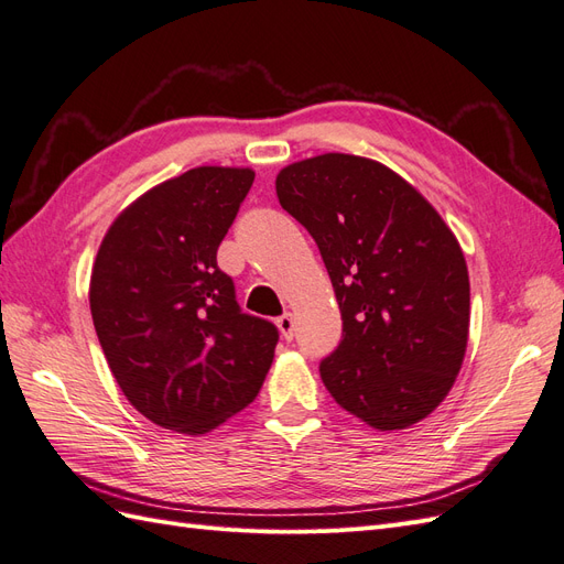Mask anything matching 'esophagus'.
I'll return each mask as SVG.
<instances>
[{"label":"esophagus","mask_w":564,"mask_h":564,"mask_svg":"<svg viewBox=\"0 0 564 564\" xmlns=\"http://www.w3.org/2000/svg\"><path fill=\"white\" fill-rule=\"evenodd\" d=\"M278 329H280V334H282V338H286V340H292L294 338V317L292 315H282V317H278Z\"/></svg>","instance_id":"34e87169"}]
</instances>
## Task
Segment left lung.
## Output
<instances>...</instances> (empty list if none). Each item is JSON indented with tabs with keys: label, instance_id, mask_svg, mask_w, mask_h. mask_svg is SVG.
<instances>
[{
	"label": "left lung",
	"instance_id": "left-lung-1",
	"mask_svg": "<svg viewBox=\"0 0 564 564\" xmlns=\"http://www.w3.org/2000/svg\"><path fill=\"white\" fill-rule=\"evenodd\" d=\"M275 191L317 242L344 319L319 365L332 398L377 431L431 416L468 346L470 282L456 235L412 183L360 155L286 164Z\"/></svg>",
	"mask_w": 564,
	"mask_h": 564
}]
</instances>
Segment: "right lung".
I'll use <instances>...</instances> for the list:
<instances>
[{"label": "right lung", "instance_id": "1", "mask_svg": "<svg viewBox=\"0 0 564 564\" xmlns=\"http://www.w3.org/2000/svg\"><path fill=\"white\" fill-rule=\"evenodd\" d=\"M253 183L249 166H195L135 197L98 247L89 305L135 412L207 435L265 381L278 329L240 313L216 251Z\"/></svg>", "mask_w": 564, "mask_h": 564}]
</instances>
